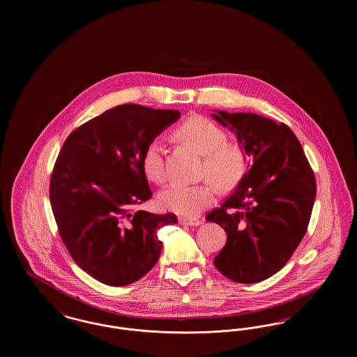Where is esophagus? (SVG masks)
Returning a JSON list of instances; mask_svg holds the SVG:
<instances>
[{"label":"esophagus","mask_w":357,"mask_h":357,"mask_svg":"<svg viewBox=\"0 0 357 357\" xmlns=\"http://www.w3.org/2000/svg\"><path fill=\"white\" fill-rule=\"evenodd\" d=\"M179 223H181V225H185V226H199L201 221H199V220H194V218L181 217V218H179Z\"/></svg>","instance_id":"34e87169"}]
</instances>
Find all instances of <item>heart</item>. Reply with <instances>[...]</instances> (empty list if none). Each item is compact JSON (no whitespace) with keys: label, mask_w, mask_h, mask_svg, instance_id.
<instances>
[{"label":"heart","mask_w":357,"mask_h":357,"mask_svg":"<svg viewBox=\"0 0 357 357\" xmlns=\"http://www.w3.org/2000/svg\"><path fill=\"white\" fill-rule=\"evenodd\" d=\"M176 135L197 153L204 155V176H208L221 188L237 183L245 170V153L238 144L227 143V135L220 126L204 116H192L178 127ZM143 170L156 183L166 181L162 142L153 140L147 146L143 155ZM214 201L215 188L210 182L202 185L175 182L159 197L163 208L185 217L198 215Z\"/></svg>","instance_id":"b5f03b06"}]
</instances>
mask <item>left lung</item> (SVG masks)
<instances>
[{
  "label": "left lung",
  "instance_id": "8db88e82",
  "mask_svg": "<svg viewBox=\"0 0 357 357\" xmlns=\"http://www.w3.org/2000/svg\"><path fill=\"white\" fill-rule=\"evenodd\" d=\"M211 118L234 132L252 158L234 192L206 217L227 233L214 265L236 282L255 284L282 269L305 236L316 179L298 139L284 123L221 109Z\"/></svg>",
  "mask_w": 357,
  "mask_h": 357
}]
</instances>
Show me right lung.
<instances>
[{
    "label": "right lung",
    "mask_w": 357,
    "mask_h": 357,
    "mask_svg": "<svg viewBox=\"0 0 357 357\" xmlns=\"http://www.w3.org/2000/svg\"><path fill=\"white\" fill-rule=\"evenodd\" d=\"M179 118L176 109L118 105L76 128L57 156L50 198L59 233L75 262L105 285L150 272L163 245L156 231L178 222L131 208L153 195L143 170L147 146Z\"/></svg>",
    "instance_id": "add662e5"
}]
</instances>
